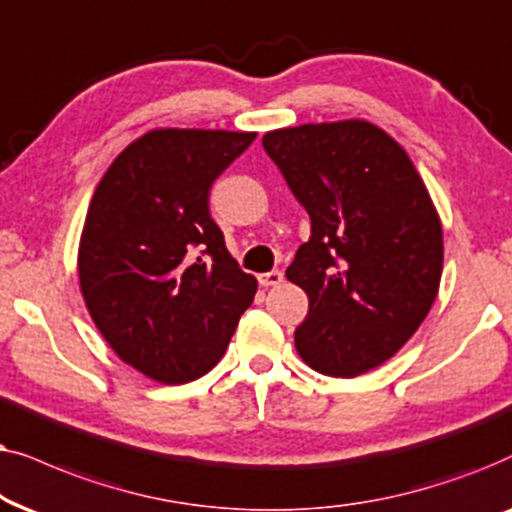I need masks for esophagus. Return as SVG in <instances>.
Here are the masks:
<instances>
[{"label":"esophagus","mask_w":512,"mask_h":512,"mask_svg":"<svg viewBox=\"0 0 512 512\" xmlns=\"http://www.w3.org/2000/svg\"><path fill=\"white\" fill-rule=\"evenodd\" d=\"M283 283V271H267V274H260V285L264 288H271V285H281Z\"/></svg>","instance_id":"1"}]
</instances>
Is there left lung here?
<instances>
[{"instance_id": "1", "label": "left lung", "mask_w": 512, "mask_h": 512, "mask_svg": "<svg viewBox=\"0 0 512 512\" xmlns=\"http://www.w3.org/2000/svg\"><path fill=\"white\" fill-rule=\"evenodd\" d=\"M262 147L311 217L285 271L309 295L299 356L330 377L386 363L424 323L442 276L440 217L417 168L358 119L281 128Z\"/></svg>"}]
</instances>
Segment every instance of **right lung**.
<instances>
[{"mask_svg": "<svg viewBox=\"0 0 512 512\" xmlns=\"http://www.w3.org/2000/svg\"><path fill=\"white\" fill-rule=\"evenodd\" d=\"M255 133L161 128L102 175L79 245L88 313L124 363L161 384L213 370L255 299L210 217L213 182Z\"/></svg>", "mask_w": 512, "mask_h": 512, "instance_id": "1", "label": "right lung"}]
</instances>
